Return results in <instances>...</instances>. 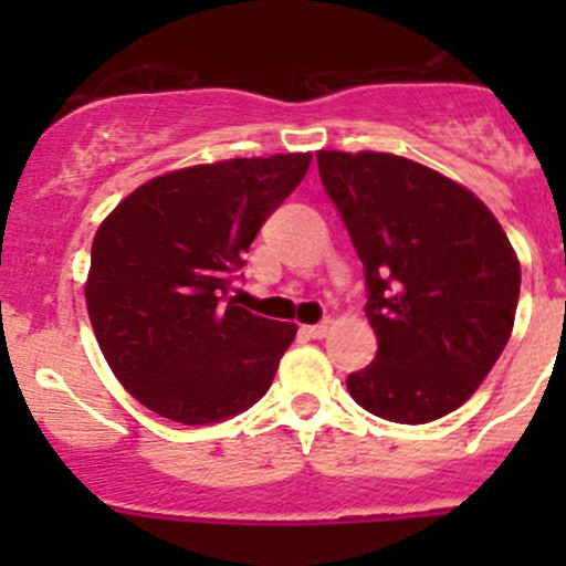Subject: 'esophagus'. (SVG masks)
Instances as JSON below:
<instances>
[{"label": "esophagus", "instance_id": "34e87169", "mask_svg": "<svg viewBox=\"0 0 566 566\" xmlns=\"http://www.w3.org/2000/svg\"><path fill=\"white\" fill-rule=\"evenodd\" d=\"M331 325H334V323H331V319L325 317V319H319V323H315V325H304V331L312 336V339H323V336H328Z\"/></svg>", "mask_w": 566, "mask_h": 566}]
</instances>
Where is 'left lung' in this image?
Instances as JSON below:
<instances>
[{
  "label": "left lung",
  "instance_id": "1",
  "mask_svg": "<svg viewBox=\"0 0 566 566\" xmlns=\"http://www.w3.org/2000/svg\"><path fill=\"white\" fill-rule=\"evenodd\" d=\"M319 180L364 262L378 353L347 391L369 413L427 424L460 408L515 323L521 262L468 188L391 153H317Z\"/></svg>",
  "mask_w": 566,
  "mask_h": 566
}]
</instances>
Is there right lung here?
<instances>
[{"label": "right lung", "mask_w": 566, "mask_h": 566, "mask_svg": "<svg viewBox=\"0 0 566 566\" xmlns=\"http://www.w3.org/2000/svg\"><path fill=\"white\" fill-rule=\"evenodd\" d=\"M312 153L232 158L153 177L98 227L87 295L104 358L125 391L180 424L249 410L273 384L293 323L230 298L268 216Z\"/></svg>", "instance_id": "right-lung-1"}]
</instances>
